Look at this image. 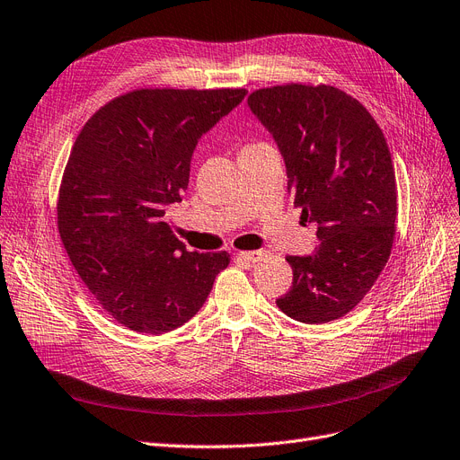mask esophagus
Instances as JSON below:
<instances>
[{
	"label": "esophagus",
	"instance_id": "esophagus-1",
	"mask_svg": "<svg viewBox=\"0 0 460 460\" xmlns=\"http://www.w3.org/2000/svg\"><path fill=\"white\" fill-rule=\"evenodd\" d=\"M266 251H242L240 254H237V256H240V259L242 261H247V262H261V261H264L266 259Z\"/></svg>",
	"mask_w": 460,
	"mask_h": 460
}]
</instances>
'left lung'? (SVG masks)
<instances>
[{"label":"left lung","mask_w":460,"mask_h":460,"mask_svg":"<svg viewBox=\"0 0 460 460\" xmlns=\"http://www.w3.org/2000/svg\"><path fill=\"white\" fill-rule=\"evenodd\" d=\"M252 115L285 160L287 190L302 220L317 223L319 247L287 256L292 287L278 307L294 321L323 324L349 314L377 281L396 234L391 151L366 107L334 86L254 90Z\"/></svg>","instance_id":"obj_1"}]
</instances>
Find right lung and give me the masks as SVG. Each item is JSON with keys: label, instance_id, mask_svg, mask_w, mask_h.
I'll list each match as a JSON object with an SVG mask.
<instances>
[{"label": "right lung", "instance_id": "obj_1", "mask_svg": "<svg viewBox=\"0 0 460 460\" xmlns=\"http://www.w3.org/2000/svg\"><path fill=\"white\" fill-rule=\"evenodd\" d=\"M247 96L243 88H145L105 103L73 145L58 198V232L98 304L136 332L190 321L230 262L190 252L164 215L189 187L199 137Z\"/></svg>", "mask_w": 460, "mask_h": 460}]
</instances>
